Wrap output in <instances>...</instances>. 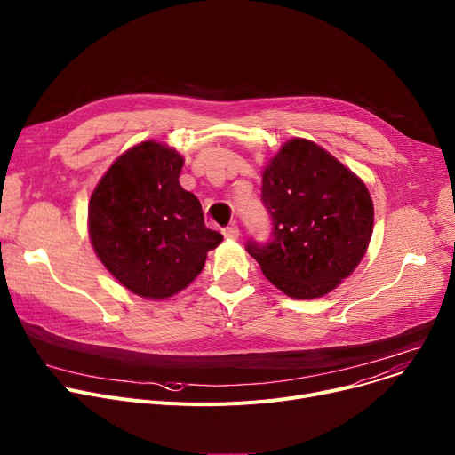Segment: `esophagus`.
Masks as SVG:
<instances>
[{
	"mask_svg": "<svg viewBox=\"0 0 455 455\" xmlns=\"http://www.w3.org/2000/svg\"><path fill=\"white\" fill-rule=\"evenodd\" d=\"M223 235H225L227 239H237V237H239V228H237L235 225L227 227V228L223 230Z\"/></svg>",
	"mask_w": 455,
	"mask_h": 455,
	"instance_id": "1",
	"label": "esophagus"
}]
</instances>
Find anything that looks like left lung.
<instances>
[{
  "instance_id": "left-lung-1",
  "label": "left lung",
  "mask_w": 455,
  "mask_h": 455,
  "mask_svg": "<svg viewBox=\"0 0 455 455\" xmlns=\"http://www.w3.org/2000/svg\"><path fill=\"white\" fill-rule=\"evenodd\" d=\"M272 218L267 245H247L265 278L296 299L337 289L364 258L373 201L364 180L307 139L287 140L261 173Z\"/></svg>"
}]
</instances>
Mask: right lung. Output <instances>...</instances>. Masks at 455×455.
<instances>
[{
	"mask_svg": "<svg viewBox=\"0 0 455 455\" xmlns=\"http://www.w3.org/2000/svg\"><path fill=\"white\" fill-rule=\"evenodd\" d=\"M183 164L175 148L144 140L115 159L89 199L97 258L140 298L166 299L187 289L223 241L206 228L199 199L179 185Z\"/></svg>",
	"mask_w": 455,
	"mask_h": 455,
	"instance_id": "obj_1",
	"label": "right lung"
}]
</instances>
